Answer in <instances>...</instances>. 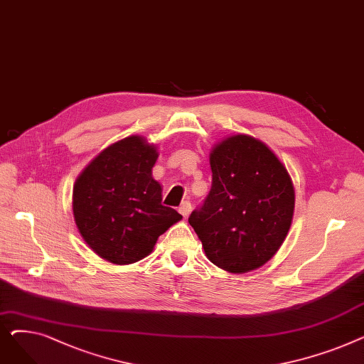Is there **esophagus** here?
Masks as SVG:
<instances>
[{"label":"esophagus","instance_id":"obj_1","mask_svg":"<svg viewBox=\"0 0 364 364\" xmlns=\"http://www.w3.org/2000/svg\"><path fill=\"white\" fill-rule=\"evenodd\" d=\"M178 213L183 215V217H187L190 213H192V203H190L188 200L183 202L178 208Z\"/></svg>","mask_w":364,"mask_h":364}]
</instances>
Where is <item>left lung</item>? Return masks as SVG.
I'll list each match as a JSON object with an SVG mask.
<instances>
[{"instance_id":"obj_1","label":"left lung","mask_w":364,"mask_h":364,"mask_svg":"<svg viewBox=\"0 0 364 364\" xmlns=\"http://www.w3.org/2000/svg\"><path fill=\"white\" fill-rule=\"evenodd\" d=\"M213 187L188 217L206 258L242 274L259 269L289 233L295 188L276 153L246 134L218 141L211 153Z\"/></svg>"}]
</instances>
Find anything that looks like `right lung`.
Returning a JSON list of instances; mask_svg holds the SVG:
<instances>
[{
	"label": "right lung",
	"instance_id": "obj_1",
	"mask_svg": "<svg viewBox=\"0 0 364 364\" xmlns=\"http://www.w3.org/2000/svg\"><path fill=\"white\" fill-rule=\"evenodd\" d=\"M158 156L156 144L129 136L103 149L75 180V224L90 250L112 264L146 258L183 218L161 203L162 187L151 176Z\"/></svg>",
	"mask_w": 364,
	"mask_h": 364
}]
</instances>
